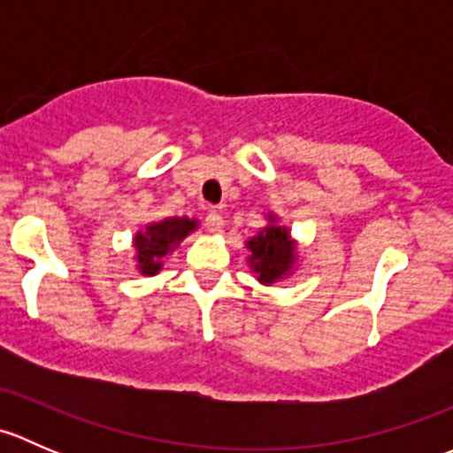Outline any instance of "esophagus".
Segmentation results:
<instances>
[{
	"label": "esophagus",
	"instance_id": "1",
	"mask_svg": "<svg viewBox=\"0 0 453 453\" xmlns=\"http://www.w3.org/2000/svg\"><path fill=\"white\" fill-rule=\"evenodd\" d=\"M205 226H208V232H212V234H221L223 232V217L219 212H208V217H205Z\"/></svg>",
	"mask_w": 453,
	"mask_h": 453
}]
</instances>
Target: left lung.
I'll list each match as a JSON object with an SVG mask.
<instances>
[{
	"label": "left lung",
	"mask_w": 453,
	"mask_h": 453,
	"mask_svg": "<svg viewBox=\"0 0 453 453\" xmlns=\"http://www.w3.org/2000/svg\"><path fill=\"white\" fill-rule=\"evenodd\" d=\"M265 226L245 241L248 267L256 280L263 287H272L276 282L287 280L296 273L300 260L298 241L291 236V230L280 223L276 212L269 210L265 214Z\"/></svg>",
	"instance_id": "8db88e82"
}]
</instances>
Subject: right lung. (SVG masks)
I'll use <instances>...</instances> for the list:
<instances>
[{
  "instance_id": "add662e5",
  "label": "right lung",
  "mask_w": 453,
  "mask_h": 453,
  "mask_svg": "<svg viewBox=\"0 0 453 453\" xmlns=\"http://www.w3.org/2000/svg\"><path fill=\"white\" fill-rule=\"evenodd\" d=\"M199 230V219L166 217L146 223L134 234V260L142 276H155L162 272L164 258L180 248L181 241Z\"/></svg>"
}]
</instances>
